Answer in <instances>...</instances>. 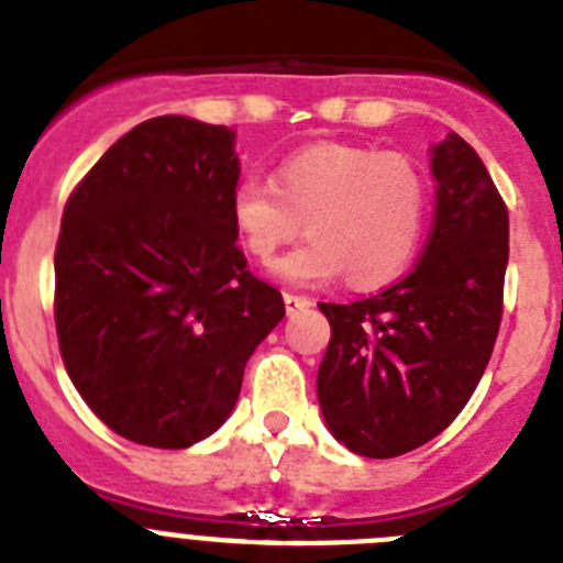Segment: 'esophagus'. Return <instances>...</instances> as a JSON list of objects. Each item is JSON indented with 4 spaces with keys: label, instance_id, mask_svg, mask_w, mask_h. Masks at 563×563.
Instances as JSON below:
<instances>
[{
    "label": "esophagus",
    "instance_id": "1",
    "mask_svg": "<svg viewBox=\"0 0 563 563\" xmlns=\"http://www.w3.org/2000/svg\"><path fill=\"white\" fill-rule=\"evenodd\" d=\"M283 302H286L288 314H297V311H306V309H311V306H314L309 297H302V295H283Z\"/></svg>",
    "mask_w": 563,
    "mask_h": 563
}]
</instances>
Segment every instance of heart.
Masks as SVG:
<instances>
[{
	"mask_svg": "<svg viewBox=\"0 0 563 563\" xmlns=\"http://www.w3.org/2000/svg\"><path fill=\"white\" fill-rule=\"evenodd\" d=\"M238 241L254 261L302 232L309 243L275 263L286 283H331L345 275L351 288L388 286L417 254L428 218V180L419 166L374 146L314 144L288 155L272 184L241 180L229 198Z\"/></svg>",
	"mask_w": 563,
	"mask_h": 563,
	"instance_id": "b5f03b06",
	"label": "heart"
}]
</instances>
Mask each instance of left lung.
<instances>
[{
  "instance_id": "1",
  "label": "left lung",
  "mask_w": 563,
  "mask_h": 563,
  "mask_svg": "<svg viewBox=\"0 0 563 563\" xmlns=\"http://www.w3.org/2000/svg\"><path fill=\"white\" fill-rule=\"evenodd\" d=\"M437 212L405 280L349 306L320 302L331 342L317 399L331 437L390 459L439 437L473 397L496 345L510 257L507 207L471 144L430 146Z\"/></svg>"
}]
</instances>
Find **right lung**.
I'll list each match as a JSON object with an SVG mask.
<instances>
[{"label": "right lung", "mask_w": 563, "mask_h": 563, "mask_svg": "<svg viewBox=\"0 0 563 563\" xmlns=\"http://www.w3.org/2000/svg\"><path fill=\"white\" fill-rule=\"evenodd\" d=\"M238 178L234 130L158 115L121 135L67 200L58 349L81 399L130 442L180 451L212 437L286 314L234 246Z\"/></svg>", "instance_id": "add662e5"}]
</instances>
